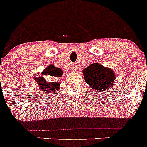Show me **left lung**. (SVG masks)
<instances>
[{
  "label": "left lung",
  "mask_w": 147,
  "mask_h": 147,
  "mask_svg": "<svg viewBox=\"0 0 147 147\" xmlns=\"http://www.w3.org/2000/svg\"><path fill=\"white\" fill-rule=\"evenodd\" d=\"M113 71L105 67L102 65L94 63L84 69V80L90 85L96 84L104 90L110 89L113 86L115 76Z\"/></svg>",
  "instance_id": "left-lung-1"
}]
</instances>
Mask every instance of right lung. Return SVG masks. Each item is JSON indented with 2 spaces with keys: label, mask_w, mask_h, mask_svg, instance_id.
I'll list each match as a JSON object with an SVG mask.
<instances>
[{
  "label": "right lung",
  "mask_w": 147,
  "mask_h": 147,
  "mask_svg": "<svg viewBox=\"0 0 147 147\" xmlns=\"http://www.w3.org/2000/svg\"><path fill=\"white\" fill-rule=\"evenodd\" d=\"M43 74H50L52 76H55L56 78H59L62 75L63 72L58 69V68H54L53 67H49L46 68ZM35 82L37 83L38 92L40 91L41 92H45V93H52L55 92V90H58L60 88V82H46V80L42 77H38V78H34Z\"/></svg>",
  "instance_id": "1"
}]
</instances>
